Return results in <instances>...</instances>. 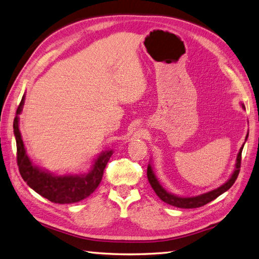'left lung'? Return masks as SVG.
<instances>
[{
  "instance_id": "left-lung-1",
  "label": "left lung",
  "mask_w": 259,
  "mask_h": 259,
  "mask_svg": "<svg viewBox=\"0 0 259 259\" xmlns=\"http://www.w3.org/2000/svg\"><path fill=\"white\" fill-rule=\"evenodd\" d=\"M242 106H243V108H245V106L243 104H242ZM247 137H248V133H247V135H246V140H247ZM243 147H244V144L242 147H240L239 152H238L237 158H236V164H235V169L233 171L231 178H229V180L225 184H224V185L214 189V191L204 193L202 195H198V196H194V197H181V196H177V195L168 193L162 185H160V183L157 180L156 175H155L151 164H148V166H147L148 182H149V184H151L152 188L154 189V192L156 193L157 196L166 204L175 206V207H178V208L202 207V206L208 204L209 202H211V200H214L215 198L220 196V195L228 191V189L233 186L235 181L237 180V176H238L239 170H240V162H242Z\"/></svg>"
}]
</instances>
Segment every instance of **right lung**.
<instances>
[{
  "instance_id": "1",
  "label": "right lung",
  "mask_w": 259,
  "mask_h": 259,
  "mask_svg": "<svg viewBox=\"0 0 259 259\" xmlns=\"http://www.w3.org/2000/svg\"><path fill=\"white\" fill-rule=\"evenodd\" d=\"M24 95L22 97L13 122L16 140V158L20 174L24 182L37 194L56 204L77 203L93 193L102 181L103 173L113 151H103L88 173L79 175H54L50 171L33 165L26 155L24 143L19 128V115L24 105Z\"/></svg>"
}]
</instances>
